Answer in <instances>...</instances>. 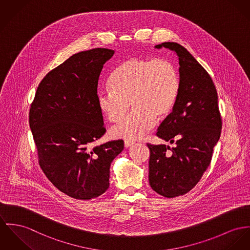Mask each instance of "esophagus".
Segmentation results:
<instances>
[{"mask_svg": "<svg viewBox=\"0 0 250 250\" xmlns=\"http://www.w3.org/2000/svg\"><path fill=\"white\" fill-rule=\"evenodd\" d=\"M134 144V142L133 141H130V140H125V147H129V146H131L132 145Z\"/></svg>", "mask_w": 250, "mask_h": 250, "instance_id": "1", "label": "esophagus"}]
</instances>
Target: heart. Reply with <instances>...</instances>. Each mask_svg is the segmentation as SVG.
Segmentation results:
<instances>
[{
    "mask_svg": "<svg viewBox=\"0 0 250 250\" xmlns=\"http://www.w3.org/2000/svg\"><path fill=\"white\" fill-rule=\"evenodd\" d=\"M110 89L99 90L97 104L109 122L120 121L130 107L134 109L111 129L115 138L136 140L144 137L171 111L180 81L176 66L165 58H131L112 73Z\"/></svg>",
    "mask_w": 250,
    "mask_h": 250,
    "instance_id": "1",
    "label": "heart"
}]
</instances>
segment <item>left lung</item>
I'll return each instance as SVG.
<instances>
[{
    "label": "left lung",
    "instance_id": "left-lung-1",
    "mask_svg": "<svg viewBox=\"0 0 250 250\" xmlns=\"http://www.w3.org/2000/svg\"><path fill=\"white\" fill-rule=\"evenodd\" d=\"M162 46L179 57L180 88L172 112L156 135L176 146L146 144L150 150L148 179L155 192L175 198L189 192L208 168L221 135L222 117L208 71L181 44L166 42L156 45Z\"/></svg>",
    "mask_w": 250,
    "mask_h": 250
}]
</instances>
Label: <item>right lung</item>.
Here are the masks:
<instances>
[{
    "mask_svg": "<svg viewBox=\"0 0 250 250\" xmlns=\"http://www.w3.org/2000/svg\"><path fill=\"white\" fill-rule=\"evenodd\" d=\"M114 50L82 51L49 71L29 109V126L41 169L62 192L91 200L109 187L112 161L124 141L93 146L105 133L97 104L98 82Z\"/></svg>",
    "mask_w": 250,
    "mask_h": 250,
    "instance_id": "obj_1",
    "label": "right lung"
}]
</instances>
